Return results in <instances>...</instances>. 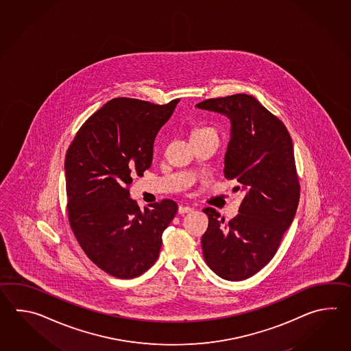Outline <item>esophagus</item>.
Instances as JSON below:
<instances>
[{
    "mask_svg": "<svg viewBox=\"0 0 351 351\" xmlns=\"http://www.w3.org/2000/svg\"><path fill=\"white\" fill-rule=\"evenodd\" d=\"M191 212H193L192 207H189V206H179V215H186V213H191Z\"/></svg>",
    "mask_w": 351,
    "mask_h": 351,
    "instance_id": "1",
    "label": "esophagus"
}]
</instances>
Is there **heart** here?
I'll list each match as a JSON object with an SVG mask.
<instances>
[{
  "label": "heart",
  "instance_id": "obj_1",
  "mask_svg": "<svg viewBox=\"0 0 351 351\" xmlns=\"http://www.w3.org/2000/svg\"><path fill=\"white\" fill-rule=\"evenodd\" d=\"M207 128H199V129H194L193 133H197V132H201V130H206Z\"/></svg>",
  "mask_w": 351,
  "mask_h": 351
}]
</instances>
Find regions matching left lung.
<instances>
[{"label":"left lung","instance_id":"8db88e82","mask_svg":"<svg viewBox=\"0 0 351 351\" xmlns=\"http://www.w3.org/2000/svg\"><path fill=\"white\" fill-rule=\"evenodd\" d=\"M198 109L231 120L224 156V177L236 179L245 197L230 222L216 209L204 208L208 230L202 237L209 269L228 281L254 276L277 252L291 226L300 199L291 136L284 123L247 94L207 99Z\"/></svg>","mask_w":351,"mask_h":351}]
</instances>
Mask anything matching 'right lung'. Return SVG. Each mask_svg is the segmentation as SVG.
<instances>
[{
  "label": "right lung",
  "instance_id": "right-lung-1",
  "mask_svg": "<svg viewBox=\"0 0 351 351\" xmlns=\"http://www.w3.org/2000/svg\"><path fill=\"white\" fill-rule=\"evenodd\" d=\"M178 101L112 99L82 124L67 149L69 222L84 252L112 276L134 278L149 269L178 210L172 199L141 210L128 189L132 176L152 165L154 139Z\"/></svg>",
  "mask_w": 351,
  "mask_h": 351
}]
</instances>
